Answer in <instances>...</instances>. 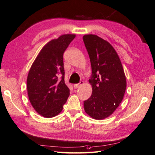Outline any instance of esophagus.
<instances>
[{
    "instance_id": "34e87169",
    "label": "esophagus",
    "mask_w": 155,
    "mask_h": 155,
    "mask_svg": "<svg viewBox=\"0 0 155 155\" xmlns=\"http://www.w3.org/2000/svg\"><path fill=\"white\" fill-rule=\"evenodd\" d=\"M84 84V81H80V83H79V84H74V88L75 89H76V88H78V87H80V86H81V85H82V84Z\"/></svg>"
}]
</instances>
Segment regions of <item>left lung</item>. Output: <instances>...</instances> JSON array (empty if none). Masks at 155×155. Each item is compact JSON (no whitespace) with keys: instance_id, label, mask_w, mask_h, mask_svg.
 <instances>
[{"instance_id":"8db88e82","label":"left lung","mask_w":155,"mask_h":155,"mask_svg":"<svg viewBox=\"0 0 155 155\" xmlns=\"http://www.w3.org/2000/svg\"><path fill=\"white\" fill-rule=\"evenodd\" d=\"M92 67L89 82L92 93L84 101L85 112L95 119H103L112 115L123 100L126 78L120 59L115 49L106 40L94 34L83 36Z\"/></svg>"}]
</instances>
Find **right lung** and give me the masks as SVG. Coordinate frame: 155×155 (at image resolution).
Instances as JSON below:
<instances>
[{
  "instance_id": "add662e5",
  "label": "right lung",
  "mask_w": 155,
  "mask_h": 155,
  "mask_svg": "<svg viewBox=\"0 0 155 155\" xmlns=\"http://www.w3.org/2000/svg\"><path fill=\"white\" fill-rule=\"evenodd\" d=\"M75 37V34H64L48 42L29 71L27 89L30 103L46 118L53 117L62 111L69 96L64 80L63 53Z\"/></svg>"
}]
</instances>
